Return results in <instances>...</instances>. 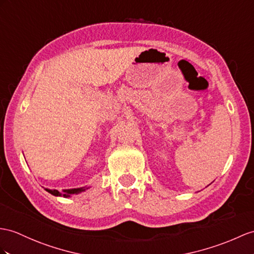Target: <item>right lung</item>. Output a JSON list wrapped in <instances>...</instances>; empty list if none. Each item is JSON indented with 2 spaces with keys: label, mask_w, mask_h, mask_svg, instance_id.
<instances>
[{
  "label": "right lung",
  "mask_w": 254,
  "mask_h": 254,
  "mask_svg": "<svg viewBox=\"0 0 254 254\" xmlns=\"http://www.w3.org/2000/svg\"><path fill=\"white\" fill-rule=\"evenodd\" d=\"M88 188H79V189H70V190H64L63 193H60L59 190H48V189H45L48 193H51L52 195L54 196H64V197H70L71 195L73 194H79L82 193V191L86 190Z\"/></svg>",
  "instance_id": "right-lung-1"
}]
</instances>
